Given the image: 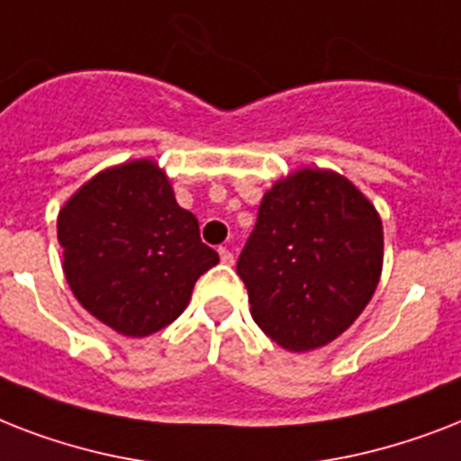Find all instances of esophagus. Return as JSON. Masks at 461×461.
Returning a JSON list of instances; mask_svg holds the SVG:
<instances>
[{"instance_id":"1","label":"esophagus","mask_w":461,"mask_h":461,"mask_svg":"<svg viewBox=\"0 0 461 461\" xmlns=\"http://www.w3.org/2000/svg\"><path fill=\"white\" fill-rule=\"evenodd\" d=\"M220 260H222L224 266H234V253L227 246H220Z\"/></svg>"}]
</instances>
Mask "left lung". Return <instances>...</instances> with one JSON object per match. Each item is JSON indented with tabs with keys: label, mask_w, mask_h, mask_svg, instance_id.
Listing matches in <instances>:
<instances>
[{
	"label": "left lung",
	"mask_w": 461,
	"mask_h": 461,
	"mask_svg": "<svg viewBox=\"0 0 461 461\" xmlns=\"http://www.w3.org/2000/svg\"><path fill=\"white\" fill-rule=\"evenodd\" d=\"M380 270L378 212L351 181L322 169H302L263 195L237 263L253 321L292 351L342 335L371 302Z\"/></svg>",
	"instance_id": "obj_1"
}]
</instances>
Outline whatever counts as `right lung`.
Instances as JSON below:
<instances>
[{"label": "right lung", "mask_w": 461, "mask_h": 461, "mask_svg": "<svg viewBox=\"0 0 461 461\" xmlns=\"http://www.w3.org/2000/svg\"><path fill=\"white\" fill-rule=\"evenodd\" d=\"M64 275L81 306L126 337L176 321L195 280L220 263L150 159L97 174L61 208Z\"/></svg>", "instance_id": "obj_1"}]
</instances>
